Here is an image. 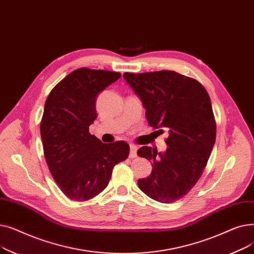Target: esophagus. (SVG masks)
Masks as SVG:
<instances>
[{
  "instance_id": "obj_1",
  "label": "esophagus",
  "mask_w": 254,
  "mask_h": 254,
  "mask_svg": "<svg viewBox=\"0 0 254 254\" xmlns=\"http://www.w3.org/2000/svg\"><path fill=\"white\" fill-rule=\"evenodd\" d=\"M137 150H138L137 146L134 144H130V146H129V157L130 158H135L137 156Z\"/></svg>"
}]
</instances>
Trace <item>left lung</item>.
I'll return each instance as SVG.
<instances>
[{
    "label": "left lung",
    "instance_id": "left-lung-1",
    "mask_svg": "<svg viewBox=\"0 0 254 254\" xmlns=\"http://www.w3.org/2000/svg\"><path fill=\"white\" fill-rule=\"evenodd\" d=\"M141 99L148 124L168 131L165 153L143 146L137 154L152 163L151 174L138 180L140 190L161 203L176 202L201 178L216 139L211 100L197 80L174 71L124 74Z\"/></svg>",
    "mask_w": 254,
    "mask_h": 254
}]
</instances>
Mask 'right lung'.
<instances>
[{
  "label": "right lung",
  "mask_w": 254,
  "mask_h": 254,
  "mask_svg": "<svg viewBox=\"0 0 254 254\" xmlns=\"http://www.w3.org/2000/svg\"><path fill=\"white\" fill-rule=\"evenodd\" d=\"M120 76L80 68L66 75L46 99L40 124L45 161L60 190L74 201H87L102 192L114 166L128 156L125 141L105 144L88 131L97 118L98 93Z\"/></svg>",
  "instance_id": "obj_1"
}]
</instances>
